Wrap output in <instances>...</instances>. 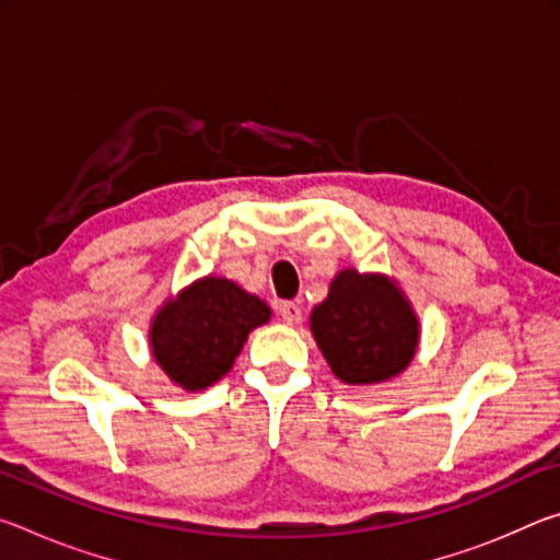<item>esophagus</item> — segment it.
Segmentation results:
<instances>
[{"mask_svg":"<svg viewBox=\"0 0 560 560\" xmlns=\"http://www.w3.org/2000/svg\"><path fill=\"white\" fill-rule=\"evenodd\" d=\"M279 314H281V320H283V324H289V326H296L299 320L303 318V311H301L299 303H291V301L281 303Z\"/></svg>","mask_w":560,"mask_h":560,"instance_id":"obj_1","label":"esophagus"}]
</instances>
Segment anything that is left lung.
Returning a JSON list of instances; mask_svg holds the SVG:
<instances>
[{
  "label": "left lung",
  "mask_w": 560,
  "mask_h": 560,
  "mask_svg": "<svg viewBox=\"0 0 560 560\" xmlns=\"http://www.w3.org/2000/svg\"><path fill=\"white\" fill-rule=\"evenodd\" d=\"M311 334L338 381L375 385L412 363L420 320L393 279L343 269L311 311Z\"/></svg>",
  "instance_id": "8db88e82"
}]
</instances>
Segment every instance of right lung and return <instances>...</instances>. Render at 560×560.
<instances>
[{
  "mask_svg": "<svg viewBox=\"0 0 560 560\" xmlns=\"http://www.w3.org/2000/svg\"><path fill=\"white\" fill-rule=\"evenodd\" d=\"M271 308L234 281L205 277L167 299L150 324L155 363L183 390H205L230 373L246 336Z\"/></svg>",
  "mask_w": 560,
  "mask_h": 560,
  "instance_id": "right-lung-1",
  "label": "right lung"
}]
</instances>
